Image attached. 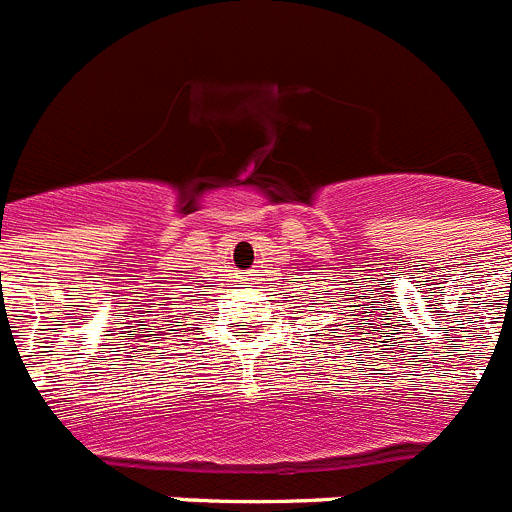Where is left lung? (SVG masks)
Wrapping results in <instances>:
<instances>
[{"mask_svg": "<svg viewBox=\"0 0 512 512\" xmlns=\"http://www.w3.org/2000/svg\"><path fill=\"white\" fill-rule=\"evenodd\" d=\"M354 307H359V305H354ZM330 310H333V307H330ZM346 328H351V323H346ZM359 328H361V323H359ZM338 338H343V336H338ZM351 341H354V338H351Z\"/></svg>", "mask_w": 512, "mask_h": 512, "instance_id": "1", "label": "left lung"}]
</instances>
